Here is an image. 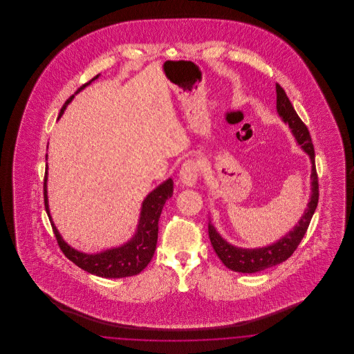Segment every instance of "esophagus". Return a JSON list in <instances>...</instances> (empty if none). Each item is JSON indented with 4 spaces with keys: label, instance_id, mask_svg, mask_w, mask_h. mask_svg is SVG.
Returning <instances> with one entry per match:
<instances>
[{
    "label": "esophagus",
    "instance_id": "obj_1",
    "mask_svg": "<svg viewBox=\"0 0 354 354\" xmlns=\"http://www.w3.org/2000/svg\"><path fill=\"white\" fill-rule=\"evenodd\" d=\"M198 176H199L198 163L195 160L185 162L180 169V172H179L180 182L187 187H194L198 183Z\"/></svg>",
    "mask_w": 354,
    "mask_h": 354
}]
</instances>
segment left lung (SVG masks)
Masks as SVG:
<instances>
[{
  "label": "left lung",
  "instance_id": "8db88e82",
  "mask_svg": "<svg viewBox=\"0 0 354 354\" xmlns=\"http://www.w3.org/2000/svg\"><path fill=\"white\" fill-rule=\"evenodd\" d=\"M276 95H277L276 109L280 118L289 126L297 145L301 147L304 152L308 153L310 159V163H312L310 198H309L306 209L304 211L303 216L293 227V230H290L286 235L279 239L276 243L261 248H241V247L232 245L231 243H228L225 239L220 236L211 221L208 223L209 240L220 260L227 268L235 272H241V273H254V272L267 270L286 261L288 257H290L292 253L296 251V248L301 243L319 203V178H317L316 165H315V149H313L312 138L309 135L306 126L304 124L303 120L293 109L289 98L286 97L284 88L280 84H276Z\"/></svg>",
  "mask_w": 354,
  "mask_h": 354
}]
</instances>
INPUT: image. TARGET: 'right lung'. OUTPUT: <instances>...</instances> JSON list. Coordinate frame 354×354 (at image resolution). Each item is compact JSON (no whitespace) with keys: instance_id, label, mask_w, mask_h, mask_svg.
<instances>
[{"instance_id":"add662e5","label":"right lung","mask_w":354,"mask_h":354,"mask_svg":"<svg viewBox=\"0 0 354 354\" xmlns=\"http://www.w3.org/2000/svg\"><path fill=\"white\" fill-rule=\"evenodd\" d=\"M98 77L100 74L95 75L87 84L81 86L75 94L84 90L86 86L95 81ZM73 98L74 95L65 102L64 107L59 111L58 119L64 115L68 103ZM46 159H48V155H46ZM172 194H174V182L171 178H169L166 182L153 188L151 192L145 198V201L142 203L136 231L129 241H126L119 247L109 248L101 252L84 253L68 245V243L64 240V237L58 232L54 221L51 219L49 201H48V165H46V172L44 179L45 208L50 219L51 227H53L54 235L57 237L59 248L62 250V252L65 253L68 260L73 261L80 268L91 274H97L100 277H106V279L135 276L147 267V264L151 261L155 248H156L158 223H159L163 205L166 201L172 196Z\"/></svg>"}]
</instances>
